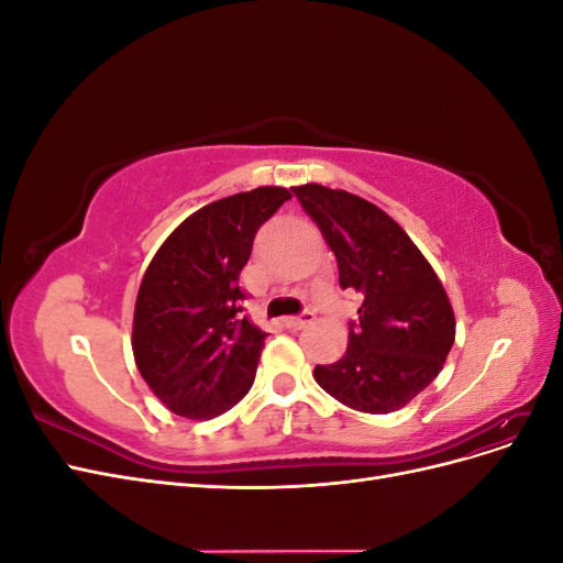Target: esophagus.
I'll return each mask as SVG.
<instances>
[{"instance_id":"34e87169","label":"esophagus","mask_w":563,"mask_h":563,"mask_svg":"<svg viewBox=\"0 0 563 563\" xmlns=\"http://www.w3.org/2000/svg\"><path fill=\"white\" fill-rule=\"evenodd\" d=\"M312 319H314L312 312H305V314H300V317H286V319H284V327L291 329V331H300V329L308 327V323H312Z\"/></svg>"}]
</instances>
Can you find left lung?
<instances>
[{"label": "left lung", "mask_w": 563, "mask_h": 563, "mask_svg": "<svg viewBox=\"0 0 563 563\" xmlns=\"http://www.w3.org/2000/svg\"><path fill=\"white\" fill-rule=\"evenodd\" d=\"M331 246L340 286L362 294L347 350L314 380L354 411H399L428 387L455 340L451 300L437 272L376 203L317 183L291 187Z\"/></svg>", "instance_id": "left-lung-1"}]
</instances>
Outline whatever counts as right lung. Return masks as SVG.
<instances>
[{
	"mask_svg": "<svg viewBox=\"0 0 563 563\" xmlns=\"http://www.w3.org/2000/svg\"><path fill=\"white\" fill-rule=\"evenodd\" d=\"M291 192L265 185L201 207L150 261L133 310V360L176 416L211 420L253 385L267 333L240 319L253 236Z\"/></svg>",
	"mask_w": 563,
	"mask_h": 563,
	"instance_id": "1",
	"label": "right lung"
}]
</instances>
